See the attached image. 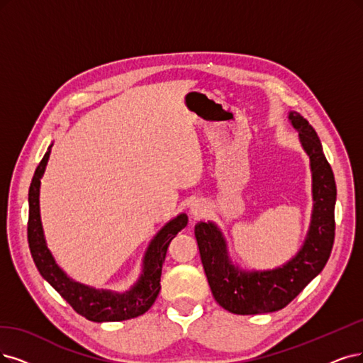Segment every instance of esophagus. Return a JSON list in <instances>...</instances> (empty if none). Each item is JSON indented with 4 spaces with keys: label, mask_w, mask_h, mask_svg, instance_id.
Instances as JSON below:
<instances>
[{
    "label": "esophagus",
    "mask_w": 363,
    "mask_h": 363,
    "mask_svg": "<svg viewBox=\"0 0 363 363\" xmlns=\"http://www.w3.org/2000/svg\"><path fill=\"white\" fill-rule=\"evenodd\" d=\"M190 213H191V217H193L194 220H197V218L205 216V213H206V206H205L203 203H200V202H194V203L190 206Z\"/></svg>",
    "instance_id": "esophagus-1"
}]
</instances>
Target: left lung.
Segmentation results:
<instances>
[{
	"label": "left lung",
	"instance_id": "obj_1",
	"mask_svg": "<svg viewBox=\"0 0 363 363\" xmlns=\"http://www.w3.org/2000/svg\"><path fill=\"white\" fill-rule=\"evenodd\" d=\"M291 127L310 158L313 211L305 240L294 256L274 269H242L229 256L227 240L213 221H199L194 235L200 259L216 301L233 314L274 313L290 303L311 283L330 256L335 238L337 185L315 130L298 112H289Z\"/></svg>",
	"mask_w": 363,
	"mask_h": 363
}]
</instances>
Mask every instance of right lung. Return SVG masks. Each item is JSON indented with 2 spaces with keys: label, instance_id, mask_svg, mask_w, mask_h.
I'll use <instances>...</instances> for the list:
<instances>
[{
  "label": "right lung",
  "instance_id": "add662e5",
  "mask_svg": "<svg viewBox=\"0 0 363 363\" xmlns=\"http://www.w3.org/2000/svg\"><path fill=\"white\" fill-rule=\"evenodd\" d=\"M52 145L53 143H50L43 160L35 169L28 193V244L40 275L72 305L77 314L91 321H97V323L123 321L145 314L154 305L160 293L161 269H163L169 244L189 223V217L182 212L157 232L145 251L142 274L128 290L113 291L77 283L67 275L53 259L46 244L42 217H40V184L48 166Z\"/></svg>",
  "mask_w": 363,
  "mask_h": 363
}]
</instances>
